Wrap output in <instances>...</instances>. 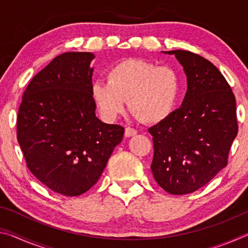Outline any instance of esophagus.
Here are the masks:
<instances>
[{
    "label": "esophagus",
    "instance_id": "1",
    "mask_svg": "<svg viewBox=\"0 0 248 248\" xmlns=\"http://www.w3.org/2000/svg\"><path fill=\"white\" fill-rule=\"evenodd\" d=\"M136 134H137V130H136V129L130 128V127L125 128V130H124V137H125V138L133 137V136H136Z\"/></svg>",
    "mask_w": 248,
    "mask_h": 248
}]
</instances>
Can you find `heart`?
<instances>
[{
	"label": "heart",
	"instance_id": "b5f03b06",
	"mask_svg": "<svg viewBox=\"0 0 248 248\" xmlns=\"http://www.w3.org/2000/svg\"><path fill=\"white\" fill-rule=\"evenodd\" d=\"M180 89L179 75L170 66L127 59L108 70L107 83L92 84V97L105 120H115L128 102L130 111L138 119L154 124L173 114Z\"/></svg>",
	"mask_w": 248,
	"mask_h": 248
}]
</instances>
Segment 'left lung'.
<instances>
[{
	"mask_svg": "<svg viewBox=\"0 0 248 248\" xmlns=\"http://www.w3.org/2000/svg\"><path fill=\"white\" fill-rule=\"evenodd\" d=\"M174 54L187 77L182 106L149 129L153 136L154 179L171 195L208 184L228 164L237 134L236 102L223 75L207 59L185 50Z\"/></svg>",
	"mask_w": 248,
	"mask_h": 248,
	"instance_id": "1",
	"label": "left lung"
}]
</instances>
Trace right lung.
I'll return each instance as SVG.
<instances>
[{
    "label": "right lung",
    "mask_w": 248,
    "mask_h": 248,
    "mask_svg": "<svg viewBox=\"0 0 248 248\" xmlns=\"http://www.w3.org/2000/svg\"><path fill=\"white\" fill-rule=\"evenodd\" d=\"M92 52L54 58L28 84L17 116L27 167L58 194L74 197L97 183L124 129L96 117Z\"/></svg>",
    "instance_id": "1"
}]
</instances>
